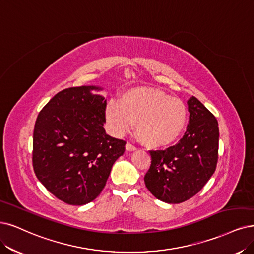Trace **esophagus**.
I'll use <instances>...</instances> for the list:
<instances>
[{
    "label": "esophagus",
    "mask_w": 254,
    "mask_h": 254,
    "mask_svg": "<svg viewBox=\"0 0 254 254\" xmlns=\"http://www.w3.org/2000/svg\"><path fill=\"white\" fill-rule=\"evenodd\" d=\"M126 149H127V152H134V151H136L137 148H136V146H134L133 144H130V143L127 142V143L126 144Z\"/></svg>",
    "instance_id": "1"
}]
</instances>
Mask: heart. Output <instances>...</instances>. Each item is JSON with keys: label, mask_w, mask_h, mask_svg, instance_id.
<instances>
[{"label": "heart", "mask_w": 254, "mask_h": 254, "mask_svg": "<svg viewBox=\"0 0 254 254\" xmlns=\"http://www.w3.org/2000/svg\"><path fill=\"white\" fill-rule=\"evenodd\" d=\"M112 133L120 136L135 126L142 142L151 148L173 144L186 125L187 110L182 100L161 90L136 88L126 92L121 102L112 100L106 108Z\"/></svg>", "instance_id": "obj_1"}]
</instances>
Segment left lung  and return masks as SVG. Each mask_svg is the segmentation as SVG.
Masks as SVG:
<instances>
[{
    "mask_svg": "<svg viewBox=\"0 0 254 254\" xmlns=\"http://www.w3.org/2000/svg\"><path fill=\"white\" fill-rule=\"evenodd\" d=\"M190 122L179 143L165 151H149L152 164L144 176L147 190L158 200L182 203L198 193L218 162L219 125L195 97L187 101Z\"/></svg>",
    "mask_w": 254,
    "mask_h": 254,
    "instance_id": "left-lung-1",
    "label": "left lung"
}]
</instances>
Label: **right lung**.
Masks as SVG:
<instances>
[{
	"label": "right lung",
	"instance_id": "right-lung-1",
	"mask_svg": "<svg viewBox=\"0 0 254 254\" xmlns=\"http://www.w3.org/2000/svg\"><path fill=\"white\" fill-rule=\"evenodd\" d=\"M96 86L64 89L36 118L33 170L56 198L70 205L95 200L106 186L113 164L124 155L126 141L107 135V99Z\"/></svg>",
	"mask_w": 254,
	"mask_h": 254
}]
</instances>
